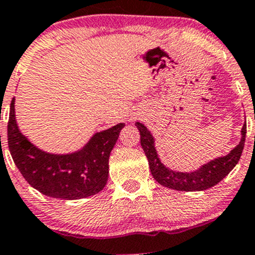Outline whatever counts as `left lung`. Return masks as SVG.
Returning a JSON list of instances; mask_svg holds the SVG:
<instances>
[{
	"label": "left lung",
	"mask_w": 255,
	"mask_h": 255,
	"mask_svg": "<svg viewBox=\"0 0 255 255\" xmlns=\"http://www.w3.org/2000/svg\"><path fill=\"white\" fill-rule=\"evenodd\" d=\"M135 125L140 131V141L145 152L148 166L154 179L161 185L173 190L180 191H200L212 188L236 167L242 154L245 147L247 124L245 123L242 128V138L240 143L224 157H219L201 166L194 172H175L169 169L159 161L154 147V138L142 123L136 122Z\"/></svg>",
	"instance_id": "left-lung-1"
}]
</instances>
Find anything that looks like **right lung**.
Masks as SVG:
<instances>
[{
    "label": "right lung",
    "instance_id": "1",
    "mask_svg": "<svg viewBox=\"0 0 255 255\" xmlns=\"http://www.w3.org/2000/svg\"><path fill=\"white\" fill-rule=\"evenodd\" d=\"M125 124L94 133L80 151L54 154L41 151L19 131L14 98L10 102L7 127L8 148L23 178L50 198L76 200L96 195L108 182L109 156Z\"/></svg>",
    "mask_w": 255,
    "mask_h": 255
}]
</instances>
